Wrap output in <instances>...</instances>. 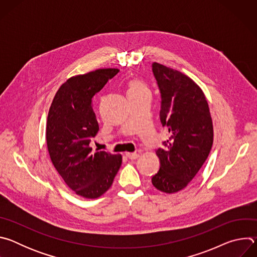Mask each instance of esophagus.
I'll use <instances>...</instances> for the list:
<instances>
[{"label": "esophagus", "instance_id": "obj_1", "mask_svg": "<svg viewBox=\"0 0 257 257\" xmlns=\"http://www.w3.org/2000/svg\"><path fill=\"white\" fill-rule=\"evenodd\" d=\"M126 157L130 160H136L139 157V155L137 153H126Z\"/></svg>", "mask_w": 257, "mask_h": 257}]
</instances>
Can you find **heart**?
Wrapping results in <instances>:
<instances>
[{"label":"heart","mask_w":257,"mask_h":257,"mask_svg":"<svg viewBox=\"0 0 257 257\" xmlns=\"http://www.w3.org/2000/svg\"><path fill=\"white\" fill-rule=\"evenodd\" d=\"M146 89L145 84L140 80H131L128 84V91H135V90H143Z\"/></svg>","instance_id":"heart-1"}]
</instances>
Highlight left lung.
I'll return each instance as SVG.
<instances>
[{
  "instance_id": "8db88e82",
  "label": "left lung",
  "mask_w": 257,
  "mask_h": 257,
  "mask_svg": "<svg viewBox=\"0 0 257 257\" xmlns=\"http://www.w3.org/2000/svg\"><path fill=\"white\" fill-rule=\"evenodd\" d=\"M153 72L162 95L161 122L170 137L157 151L161 167L152 182L170 194L184 189L206 161L213 127L205 95L190 77L156 62Z\"/></svg>"
}]
</instances>
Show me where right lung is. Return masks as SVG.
<instances>
[{
  "label": "right lung",
  "mask_w": 257,
  "mask_h": 257,
  "mask_svg": "<svg viewBox=\"0 0 257 257\" xmlns=\"http://www.w3.org/2000/svg\"><path fill=\"white\" fill-rule=\"evenodd\" d=\"M119 69L104 68L72 76L58 89L48 115L46 138L51 161L67 186L94 199L112 186L122 156L92 152L89 143L98 130L93 96Z\"/></svg>",
  "instance_id": "add662e5"
}]
</instances>
